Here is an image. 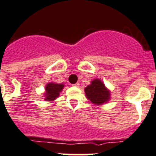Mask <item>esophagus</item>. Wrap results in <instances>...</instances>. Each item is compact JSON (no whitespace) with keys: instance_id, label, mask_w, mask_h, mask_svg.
I'll return each mask as SVG.
<instances>
[{"instance_id":"1","label":"esophagus","mask_w":156,"mask_h":156,"mask_svg":"<svg viewBox=\"0 0 156 156\" xmlns=\"http://www.w3.org/2000/svg\"><path fill=\"white\" fill-rule=\"evenodd\" d=\"M72 86H74V87H79L80 84L78 83V82H77V83L74 84V85H72Z\"/></svg>"}]
</instances>
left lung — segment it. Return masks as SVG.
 <instances>
[{
  "mask_svg": "<svg viewBox=\"0 0 156 156\" xmlns=\"http://www.w3.org/2000/svg\"><path fill=\"white\" fill-rule=\"evenodd\" d=\"M86 98L96 105H101L108 103L111 99V91L99 78L93 80L85 88Z\"/></svg>",
  "mask_w": 156,
  "mask_h": 156,
  "instance_id": "8db88e82",
  "label": "left lung"
}]
</instances>
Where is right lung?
I'll use <instances>...</instances> for the list:
<instances>
[{
    "label": "right lung",
    "mask_w": 156,
    "mask_h": 156,
    "mask_svg": "<svg viewBox=\"0 0 156 156\" xmlns=\"http://www.w3.org/2000/svg\"><path fill=\"white\" fill-rule=\"evenodd\" d=\"M64 85L63 83L58 84L55 82H49L45 86L44 88V97L45 101H53L59 97V93L63 90Z\"/></svg>",
    "instance_id": "right-lung-1"
}]
</instances>
